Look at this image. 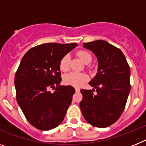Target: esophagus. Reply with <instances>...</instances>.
<instances>
[{
  "label": "esophagus",
  "instance_id": "esophagus-1",
  "mask_svg": "<svg viewBox=\"0 0 146 146\" xmlns=\"http://www.w3.org/2000/svg\"><path fill=\"white\" fill-rule=\"evenodd\" d=\"M80 89L79 88H77V87H76L75 88V91H76V92H80Z\"/></svg>",
  "mask_w": 146,
  "mask_h": 146
}]
</instances>
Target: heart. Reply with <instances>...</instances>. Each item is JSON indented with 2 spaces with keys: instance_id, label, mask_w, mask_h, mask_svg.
<instances>
[{
  "instance_id": "heart-1",
  "label": "heart",
  "mask_w": 146,
  "mask_h": 146,
  "mask_svg": "<svg viewBox=\"0 0 146 146\" xmlns=\"http://www.w3.org/2000/svg\"><path fill=\"white\" fill-rule=\"evenodd\" d=\"M77 55L80 58L81 60L86 64V62L91 61V55L89 52L81 50L77 52ZM69 60L70 56L69 55H64L60 61V69L63 72H66L69 69ZM88 75L84 73H79V72H70L69 74H66L64 78V81L66 85L74 86V87H80L85 82L88 80Z\"/></svg>"
}]
</instances>
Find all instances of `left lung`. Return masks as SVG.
Segmentation results:
<instances>
[{"label": "left lung", "instance_id": "8db88e82", "mask_svg": "<svg viewBox=\"0 0 146 146\" xmlns=\"http://www.w3.org/2000/svg\"><path fill=\"white\" fill-rule=\"evenodd\" d=\"M83 47L96 55L98 69L89 82L94 88L80 91V107L88 123L105 128L114 123L124 110L131 89L129 66L121 50L106 41L83 43Z\"/></svg>", "mask_w": 146, "mask_h": 146}]
</instances>
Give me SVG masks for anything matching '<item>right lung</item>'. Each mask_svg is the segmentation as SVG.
Instances as JSON below:
<instances>
[{
  "instance_id": "1",
  "label": "right lung",
  "mask_w": 146,
  "mask_h": 146,
  "mask_svg": "<svg viewBox=\"0 0 146 146\" xmlns=\"http://www.w3.org/2000/svg\"><path fill=\"white\" fill-rule=\"evenodd\" d=\"M77 44H42L30 49L20 61L15 77L17 102L32 126L47 131L65 117L75 92L60 86V61ZM55 89L53 93L49 89Z\"/></svg>"
}]
</instances>
